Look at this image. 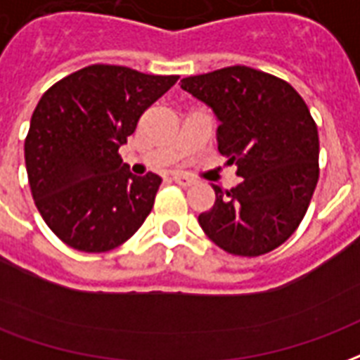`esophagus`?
Instances as JSON below:
<instances>
[{
    "label": "esophagus",
    "mask_w": 360,
    "mask_h": 360,
    "mask_svg": "<svg viewBox=\"0 0 360 360\" xmlns=\"http://www.w3.org/2000/svg\"><path fill=\"white\" fill-rule=\"evenodd\" d=\"M177 185H181V187H191V185H194L196 181L193 179V177H188V175H183V173H173L172 177Z\"/></svg>",
    "instance_id": "obj_1"
}]
</instances>
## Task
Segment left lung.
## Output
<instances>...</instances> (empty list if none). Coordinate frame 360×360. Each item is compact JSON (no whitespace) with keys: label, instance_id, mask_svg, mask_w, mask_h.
<instances>
[{"label":"left lung","instance_id":"8db88e82","mask_svg":"<svg viewBox=\"0 0 360 360\" xmlns=\"http://www.w3.org/2000/svg\"><path fill=\"white\" fill-rule=\"evenodd\" d=\"M214 110L217 148L242 183L214 185L215 204L198 215L207 238L234 255L275 250L300 227L319 181V131L305 101L281 78L229 66L181 79Z\"/></svg>","mask_w":360,"mask_h":360}]
</instances>
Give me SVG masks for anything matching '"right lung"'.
Here are the masks:
<instances>
[{
	"label": "right lung",
	"mask_w": 360,
	"mask_h": 360,
	"mask_svg": "<svg viewBox=\"0 0 360 360\" xmlns=\"http://www.w3.org/2000/svg\"><path fill=\"white\" fill-rule=\"evenodd\" d=\"M179 76L91 65L49 87L32 114L24 160L47 227L79 252H108L137 233L162 177H137L118 154L141 114Z\"/></svg>",
	"instance_id": "obj_1"
}]
</instances>
